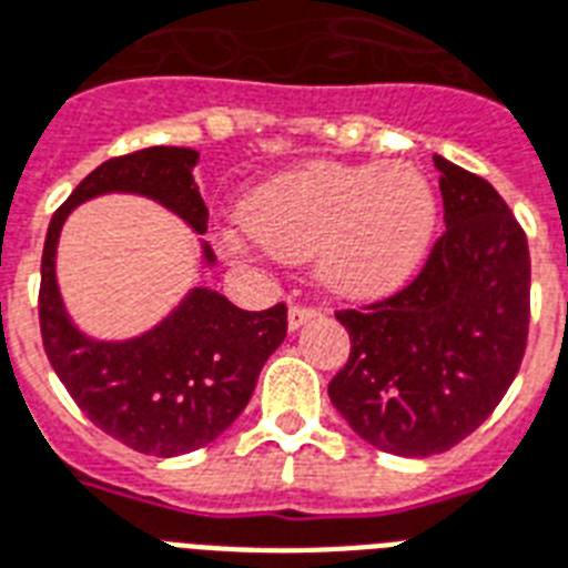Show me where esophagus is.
Listing matches in <instances>:
<instances>
[{"label":"esophagus","instance_id":"1","mask_svg":"<svg viewBox=\"0 0 568 568\" xmlns=\"http://www.w3.org/2000/svg\"><path fill=\"white\" fill-rule=\"evenodd\" d=\"M317 315H321V308L303 306V303H294V306L288 308V329H300V326L308 324V321H315Z\"/></svg>","mask_w":568,"mask_h":568}]
</instances>
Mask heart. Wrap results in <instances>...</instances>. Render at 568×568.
<instances>
[{"label":"heart","mask_w":568,"mask_h":568,"mask_svg":"<svg viewBox=\"0 0 568 568\" xmlns=\"http://www.w3.org/2000/svg\"><path fill=\"white\" fill-rule=\"evenodd\" d=\"M435 189L412 163H306L256 189L242 210L247 236L280 260H315L324 288L376 297L403 285L426 256ZM242 251L244 239L230 233Z\"/></svg>","instance_id":"1"}]
</instances>
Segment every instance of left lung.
<instances>
[{"label":"left lung","mask_w":568,"mask_h":568,"mask_svg":"<svg viewBox=\"0 0 568 568\" xmlns=\"http://www.w3.org/2000/svg\"><path fill=\"white\" fill-rule=\"evenodd\" d=\"M446 233L414 283L335 312L349 358L329 399L362 440L428 458L473 435L510 388L528 341L531 256L519 221L478 174L435 154Z\"/></svg>","instance_id":"obj_1"}]
</instances>
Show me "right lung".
<instances>
[{
	"mask_svg": "<svg viewBox=\"0 0 568 568\" xmlns=\"http://www.w3.org/2000/svg\"><path fill=\"white\" fill-rule=\"evenodd\" d=\"M197 151L154 145L101 163L52 215L40 265V332L58 379L87 417L124 446L174 458L212 444L251 403L262 364L285 338L283 303L244 312L212 288H192L136 338L95 341L72 324L54 274V253L69 212L90 197L124 192L174 212L206 233L204 197L192 169ZM204 265H215L201 242Z\"/></svg>",
	"mask_w": 568,
	"mask_h": 568,
	"instance_id": "1",
	"label": "right lung"
}]
</instances>
